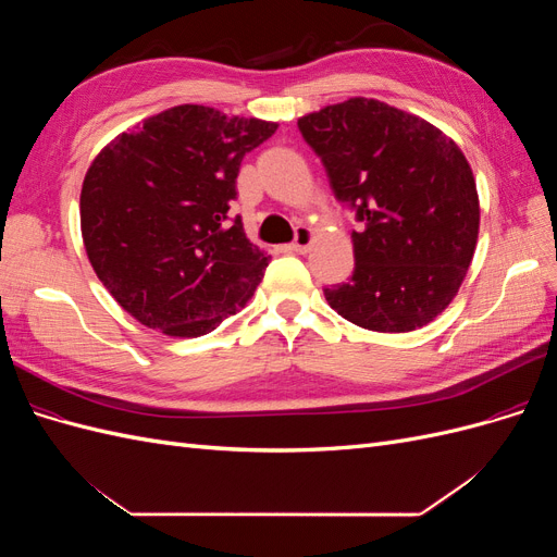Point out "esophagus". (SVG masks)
<instances>
[{
    "label": "esophagus",
    "instance_id": "obj_1",
    "mask_svg": "<svg viewBox=\"0 0 557 557\" xmlns=\"http://www.w3.org/2000/svg\"><path fill=\"white\" fill-rule=\"evenodd\" d=\"M313 230H309V227H297V232H295V242L290 244V250H295V252H307L309 248H311V244H313Z\"/></svg>",
    "mask_w": 557,
    "mask_h": 557
}]
</instances>
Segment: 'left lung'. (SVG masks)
I'll use <instances>...</instances> for the list:
<instances>
[{"label":"left lung","mask_w":557,"mask_h":557,"mask_svg":"<svg viewBox=\"0 0 557 557\" xmlns=\"http://www.w3.org/2000/svg\"><path fill=\"white\" fill-rule=\"evenodd\" d=\"M301 137L323 160L339 201L356 209V272L325 288L327 305L372 332H411L458 295L479 242V193L450 137L381 99L301 115Z\"/></svg>","instance_id":"1"}]
</instances>
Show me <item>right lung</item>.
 Returning a JSON list of instances; mask_svg holds the SVG:
<instances>
[{
	"mask_svg": "<svg viewBox=\"0 0 557 557\" xmlns=\"http://www.w3.org/2000/svg\"><path fill=\"white\" fill-rule=\"evenodd\" d=\"M276 127L181 104L99 150L81 188L83 246L97 278L141 325L201 336L256 293L269 256L227 211L244 156Z\"/></svg>",
	"mask_w": 557,
	"mask_h": 557,
	"instance_id": "1",
	"label": "right lung"
}]
</instances>
